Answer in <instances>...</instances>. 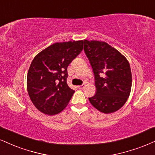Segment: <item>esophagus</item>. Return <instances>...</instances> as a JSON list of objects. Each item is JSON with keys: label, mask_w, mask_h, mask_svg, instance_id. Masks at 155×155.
Returning a JSON list of instances; mask_svg holds the SVG:
<instances>
[{"label": "esophagus", "mask_w": 155, "mask_h": 155, "mask_svg": "<svg viewBox=\"0 0 155 155\" xmlns=\"http://www.w3.org/2000/svg\"><path fill=\"white\" fill-rule=\"evenodd\" d=\"M85 86V84H83V85H78V87L79 89H83Z\"/></svg>", "instance_id": "34e87169"}]
</instances>
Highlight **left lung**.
<instances>
[{
    "instance_id": "obj_1",
    "label": "left lung",
    "mask_w": 155,
    "mask_h": 155,
    "mask_svg": "<svg viewBox=\"0 0 155 155\" xmlns=\"http://www.w3.org/2000/svg\"><path fill=\"white\" fill-rule=\"evenodd\" d=\"M84 51L93 68L96 87V93L89 101L104 114L117 111L130 95L132 76L129 62L105 41L85 39Z\"/></svg>"
}]
</instances>
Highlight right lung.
I'll return each instance as SVG.
<instances>
[{
	"label": "right lung",
	"mask_w": 155,
	"mask_h": 155,
	"mask_svg": "<svg viewBox=\"0 0 155 155\" xmlns=\"http://www.w3.org/2000/svg\"><path fill=\"white\" fill-rule=\"evenodd\" d=\"M83 49V40L57 42L34 57L26 86L30 99L39 111L52 116L68 106L74 91L67 84V69Z\"/></svg>",
	"instance_id": "obj_1"
}]
</instances>
